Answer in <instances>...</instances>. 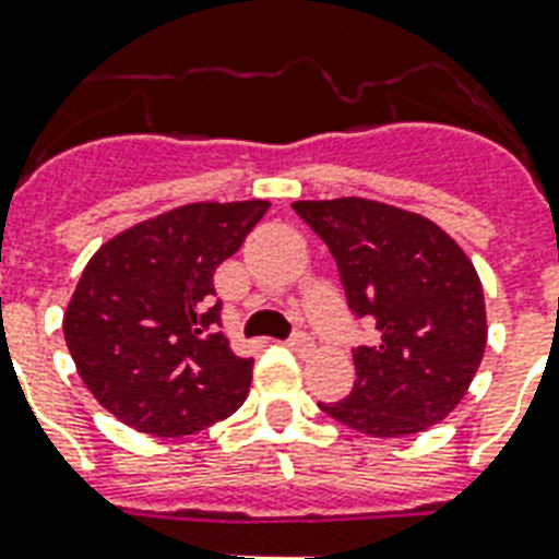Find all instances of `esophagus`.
<instances>
[{"label":"esophagus","instance_id":"34e87169","mask_svg":"<svg viewBox=\"0 0 559 559\" xmlns=\"http://www.w3.org/2000/svg\"><path fill=\"white\" fill-rule=\"evenodd\" d=\"M287 345H289V348H293V350H298V354H305V350L313 348V340H310V333L296 331V333H293V336H289V340H287Z\"/></svg>","mask_w":559,"mask_h":559}]
</instances>
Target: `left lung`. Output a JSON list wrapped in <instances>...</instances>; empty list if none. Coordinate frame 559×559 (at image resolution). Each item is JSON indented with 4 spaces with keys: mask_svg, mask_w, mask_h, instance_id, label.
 <instances>
[{
    "mask_svg": "<svg viewBox=\"0 0 559 559\" xmlns=\"http://www.w3.org/2000/svg\"><path fill=\"white\" fill-rule=\"evenodd\" d=\"M322 237L357 322L373 328L354 348L348 397L319 403L333 420L400 438L441 424L459 406L485 354V293L473 263L432 219L385 202H293Z\"/></svg>",
    "mask_w": 559,
    "mask_h": 559,
    "instance_id": "left-lung-1",
    "label": "left lung"
}]
</instances>
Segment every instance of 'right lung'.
Here are the masks:
<instances>
[{"label": "right lung", "mask_w": 559, "mask_h": 559, "mask_svg": "<svg viewBox=\"0 0 559 559\" xmlns=\"http://www.w3.org/2000/svg\"><path fill=\"white\" fill-rule=\"evenodd\" d=\"M266 211V200L193 202L92 254L63 333L86 389L121 424L179 438L243 403L252 359L231 354L219 331L214 272Z\"/></svg>", "instance_id": "obj_1"}]
</instances>
